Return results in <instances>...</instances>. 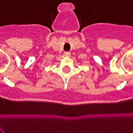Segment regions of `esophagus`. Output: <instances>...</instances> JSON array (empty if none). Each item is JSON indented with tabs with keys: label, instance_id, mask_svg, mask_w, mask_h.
I'll use <instances>...</instances> for the list:
<instances>
[{
	"label": "esophagus",
	"instance_id": "34e87169",
	"mask_svg": "<svg viewBox=\"0 0 133 133\" xmlns=\"http://www.w3.org/2000/svg\"><path fill=\"white\" fill-rule=\"evenodd\" d=\"M64 54L66 56H70V53L69 52V51H65V52L64 53Z\"/></svg>",
	"mask_w": 133,
	"mask_h": 133
}]
</instances>
